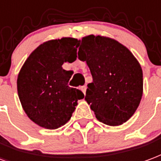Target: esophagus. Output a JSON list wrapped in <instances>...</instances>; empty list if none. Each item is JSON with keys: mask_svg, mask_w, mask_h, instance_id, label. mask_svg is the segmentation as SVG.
<instances>
[{"mask_svg": "<svg viewBox=\"0 0 161 161\" xmlns=\"http://www.w3.org/2000/svg\"><path fill=\"white\" fill-rule=\"evenodd\" d=\"M80 89H81V90L83 91V93H84V94H85V93H86V89H87L86 85H84V86H82Z\"/></svg>", "mask_w": 161, "mask_h": 161, "instance_id": "1", "label": "esophagus"}]
</instances>
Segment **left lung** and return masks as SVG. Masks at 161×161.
<instances>
[{
  "label": "left lung",
  "mask_w": 161,
  "mask_h": 161,
  "mask_svg": "<svg viewBox=\"0 0 161 161\" xmlns=\"http://www.w3.org/2000/svg\"><path fill=\"white\" fill-rule=\"evenodd\" d=\"M77 54L92 75L85 100L96 119L111 126L126 122L142 96V71L136 59L119 42L94 35L83 37Z\"/></svg>",
  "instance_id": "left-lung-1"
}]
</instances>
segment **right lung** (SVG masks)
Listing matches in <instances>:
<instances>
[{
    "instance_id": "right-lung-1",
    "label": "right lung",
    "mask_w": 161,
    "mask_h": 161,
    "mask_svg": "<svg viewBox=\"0 0 161 161\" xmlns=\"http://www.w3.org/2000/svg\"><path fill=\"white\" fill-rule=\"evenodd\" d=\"M77 39L64 37L41 44L26 59L17 80L18 94L27 116L38 125L54 130L64 125L84 97L81 90L68 86L72 71L64 62L77 59Z\"/></svg>"
}]
</instances>
